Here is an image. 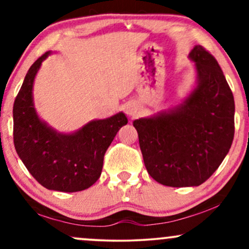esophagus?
Wrapping results in <instances>:
<instances>
[{
	"instance_id": "esophagus-1",
	"label": "esophagus",
	"mask_w": 249,
	"mask_h": 249,
	"mask_svg": "<svg viewBox=\"0 0 249 249\" xmlns=\"http://www.w3.org/2000/svg\"><path fill=\"white\" fill-rule=\"evenodd\" d=\"M126 112H127V115L133 116L134 113H136V110H134L133 107H127V108H126Z\"/></svg>"
}]
</instances>
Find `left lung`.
Instances as JSON below:
<instances>
[{"label":"left lung","mask_w":249,"mask_h":249,"mask_svg":"<svg viewBox=\"0 0 249 249\" xmlns=\"http://www.w3.org/2000/svg\"><path fill=\"white\" fill-rule=\"evenodd\" d=\"M198 85L170 113L133 122L145 167L165 186H199L220 166L234 138V97L219 63L196 45Z\"/></svg>","instance_id":"8db88e82"}]
</instances>
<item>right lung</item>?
<instances>
[{
	"label": "right lung",
	"mask_w": 249,
	"mask_h": 249,
	"mask_svg": "<svg viewBox=\"0 0 249 249\" xmlns=\"http://www.w3.org/2000/svg\"><path fill=\"white\" fill-rule=\"evenodd\" d=\"M43 53L25 75L14 103V145L24 166L42 186L59 192L87 190L101 177L104 154L123 125V112L93 121L72 134L57 133L37 117L33 84Z\"/></svg>",
	"instance_id": "1"
}]
</instances>
